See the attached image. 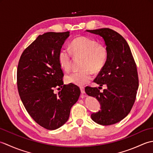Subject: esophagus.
<instances>
[{
    "label": "esophagus",
    "mask_w": 153,
    "mask_h": 153,
    "mask_svg": "<svg viewBox=\"0 0 153 153\" xmlns=\"http://www.w3.org/2000/svg\"><path fill=\"white\" fill-rule=\"evenodd\" d=\"M80 90H81V93H82V94L85 93V88H84V87H80Z\"/></svg>",
    "instance_id": "esophagus-1"
}]
</instances>
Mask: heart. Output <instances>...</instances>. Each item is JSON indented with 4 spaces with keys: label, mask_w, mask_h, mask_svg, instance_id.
<instances>
[{
    "label": "heart",
    "mask_w": 153,
    "mask_h": 153,
    "mask_svg": "<svg viewBox=\"0 0 153 153\" xmlns=\"http://www.w3.org/2000/svg\"><path fill=\"white\" fill-rule=\"evenodd\" d=\"M70 48L76 56L83 58L82 70L73 71L65 76L67 83L82 86L92 79L94 72H99L105 66L108 58L107 48L102 44H98L95 40L85 36H79L71 41ZM58 62L64 71L71 68V57L67 50L62 49L58 56Z\"/></svg>",
    "instance_id": "1"
}]
</instances>
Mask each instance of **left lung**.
<instances>
[{
    "mask_svg": "<svg viewBox=\"0 0 153 153\" xmlns=\"http://www.w3.org/2000/svg\"><path fill=\"white\" fill-rule=\"evenodd\" d=\"M99 35L105 42L108 58L94 82L107 89L100 92L99 87H87L85 93L99 100L100 110L93 113L94 122L103 126L114 124L130 112L139 87L137 66L129 45L121 35L109 28L86 30Z\"/></svg>",
    "mask_w": 153,
    "mask_h": 153,
    "instance_id": "1",
    "label": "left lung"
}]
</instances>
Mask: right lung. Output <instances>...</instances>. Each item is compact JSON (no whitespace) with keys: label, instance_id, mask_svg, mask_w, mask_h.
<instances>
[{"label":"right lung","instance_id":"1","mask_svg":"<svg viewBox=\"0 0 153 153\" xmlns=\"http://www.w3.org/2000/svg\"><path fill=\"white\" fill-rule=\"evenodd\" d=\"M70 32H47L39 35L19 58L17 85L29 114L43 128L54 130L66 123L70 110L80 95L79 87L64 85L58 62L61 48ZM55 88L60 90L58 94Z\"/></svg>","mask_w":153,"mask_h":153}]
</instances>
